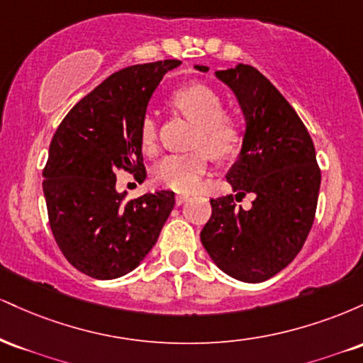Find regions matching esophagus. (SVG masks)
I'll return each instance as SVG.
<instances>
[{
	"mask_svg": "<svg viewBox=\"0 0 363 363\" xmlns=\"http://www.w3.org/2000/svg\"><path fill=\"white\" fill-rule=\"evenodd\" d=\"M186 199H187L186 194H177L176 196V203H177V205H182V203H184Z\"/></svg>",
	"mask_w": 363,
	"mask_h": 363,
	"instance_id": "obj_1",
	"label": "esophagus"
}]
</instances>
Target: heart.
<instances>
[{"instance_id": "heart-1", "label": "heart", "mask_w": 363, "mask_h": 363, "mask_svg": "<svg viewBox=\"0 0 363 363\" xmlns=\"http://www.w3.org/2000/svg\"><path fill=\"white\" fill-rule=\"evenodd\" d=\"M170 101L196 123V147L206 148L213 157H225L239 147L242 140L240 121L223 111V99L211 86L191 83L174 90ZM157 119L152 112H147L140 121L141 148L152 153L157 148ZM206 169L208 157L205 150L169 153L153 167V181L165 189L187 193L198 186Z\"/></svg>"}]
</instances>
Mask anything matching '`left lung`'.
<instances>
[{"instance_id":"1","label":"left lung","mask_w":363,"mask_h":363,"mask_svg":"<svg viewBox=\"0 0 363 363\" xmlns=\"http://www.w3.org/2000/svg\"><path fill=\"white\" fill-rule=\"evenodd\" d=\"M208 72L206 66H196ZM245 116L240 155L227 174L235 196L211 198L201 242L222 272L259 283L280 273L301 252L312 223L320 169L312 138L289 101L249 65L216 72ZM255 196L249 211L237 207Z\"/></svg>"}]
</instances>
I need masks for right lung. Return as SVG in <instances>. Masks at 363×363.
<instances>
[{"label":"right lung","instance_id":"1","mask_svg":"<svg viewBox=\"0 0 363 363\" xmlns=\"http://www.w3.org/2000/svg\"><path fill=\"white\" fill-rule=\"evenodd\" d=\"M181 65L165 60L111 74L73 107L54 133L43 170L49 225L57 247L78 272L112 280L150 252L176 199L172 191L124 203L116 170L147 177L140 121L164 74Z\"/></svg>","mask_w":363,"mask_h":363}]
</instances>
